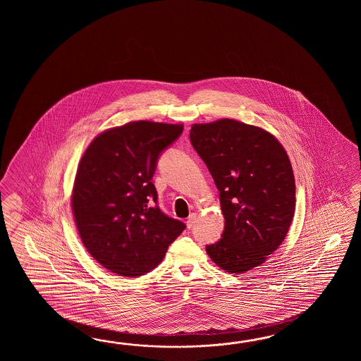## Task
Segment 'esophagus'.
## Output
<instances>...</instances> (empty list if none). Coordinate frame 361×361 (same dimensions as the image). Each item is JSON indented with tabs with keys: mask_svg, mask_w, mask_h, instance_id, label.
<instances>
[{
	"mask_svg": "<svg viewBox=\"0 0 361 361\" xmlns=\"http://www.w3.org/2000/svg\"><path fill=\"white\" fill-rule=\"evenodd\" d=\"M197 222V214L196 213H192L190 216H188V219H187V228H190L191 230L192 227L195 226V223Z\"/></svg>",
	"mask_w": 361,
	"mask_h": 361,
	"instance_id": "1",
	"label": "esophagus"
}]
</instances>
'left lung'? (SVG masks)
Listing matches in <instances>:
<instances>
[{"label": "left lung", "mask_w": 361, "mask_h": 361, "mask_svg": "<svg viewBox=\"0 0 361 361\" xmlns=\"http://www.w3.org/2000/svg\"><path fill=\"white\" fill-rule=\"evenodd\" d=\"M190 139L214 179L224 215L222 238L207 253L230 274L258 267L284 241L295 210L284 147L269 131L231 118L195 123Z\"/></svg>", "instance_id": "1"}]
</instances>
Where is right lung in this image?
Masks as SVG:
<instances>
[{
	"instance_id": "obj_1",
	"label": "right lung",
	"mask_w": 361,
	"mask_h": 361,
	"mask_svg": "<svg viewBox=\"0 0 361 361\" xmlns=\"http://www.w3.org/2000/svg\"><path fill=\"white\" fill-rule=\"evenodd\" d=\"M183 125L133 121L99 134L78 164L72 212L86 250L104 269L138 277L164 259L185 224L157 207L160 154Z\"/></svg>"
}]
</instances>
